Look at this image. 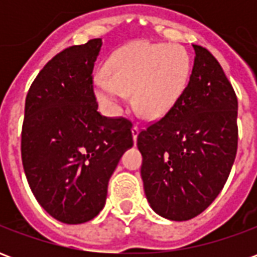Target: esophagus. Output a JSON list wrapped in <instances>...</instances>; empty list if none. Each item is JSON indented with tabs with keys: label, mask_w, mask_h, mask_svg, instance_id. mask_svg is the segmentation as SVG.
<instances>
[{
	"label": "esophagus",
	"mask_w": 257,
	"mask_h": 257,
	"mask_svg": "<svg viewBox=\"0 0 257 257\" xmlns=\"http://www.w3.org/2000/svg\"><path fill=\"white\" fill-rule=\"evenodd\" d=\"M138 135H139V126L134 125V128H132V138H134L135 143H136V140H138Z\"/></svg>",
	"instance_id": "obj_1"
}]
</instances>
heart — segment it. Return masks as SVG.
<instances>
[{"label":"heart","instance_id":"b5f03b06","mask_svg":"<svg viewBox=\"0 0 257 257\" xmlns=\"http://www.w3.org/2000/svg\"><path fill=\"white\" fill-rule=\"evenodd\" d=\"M106 71L107 75L93 79V89L107 114L118 115L128 93H134L140 115L158 119L172 110L183 93L190 60L182 48L138 41L112 53Z\"/></svg>","mask_w":257,"mask_h":257}]
</instances>
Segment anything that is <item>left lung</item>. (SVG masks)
I'll return each instance as SVG.
<instances>
[{"mask_svg":"<svg viewBox=\"0 0 257 257\" xmlns=\"http://www.w3.org/2000/svg\"><path fill=\"white\" fill-rule=\"evenodd\" d=\"M193 48V71L180 99L138 136L146 198L175 221L193 219L215 201L238 145L235 92L212 53Z\"/></svg>","mask_w":257,"mask_h":257,"instance_id":"left-lung-1","label":"left lung"}]
</instances>
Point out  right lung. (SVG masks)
I'll return each mask as SVG.
<instances>
[{"mask_svg": "<svg viewBox=\"0 0 257 257\" xmlns=\"http://www.w3.org/2000/svg\"><path fill=\"white\" fill-rule=\"evenodd\" d=\"M101 44V38H95L58 53L26 97V178L38 204L66 224H81L99 215L108 180L134 146L131 121L97 111L92 71Z\"/></svg>", "mask_w": 257, "mask_h": 257, "instance_id": "right-lung-1", "label": "right lung"}]
</instances>
